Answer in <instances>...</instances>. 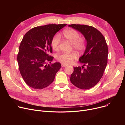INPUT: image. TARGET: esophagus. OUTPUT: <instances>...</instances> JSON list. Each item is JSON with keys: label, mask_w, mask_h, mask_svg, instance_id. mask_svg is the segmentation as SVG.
Instances as JSON below:
<instances>
[{"label": "esophagus", "mask_w": 125, "mask_h": 125, "mask_svg": "<svg viewBox=\"0 0 125 125\" xmlns=\"http://www.w3.org/2000/svg\"><path fill=\"white\" fill-rule=\"evenodd\" d=\"M61 66H62V67H66V66H67V65H66V64H61Z\"/></svg>", "instance_id": "1"}]
</instances>
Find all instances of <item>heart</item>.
I'll return each instance as SVG.
<instances>
[{
	"instance_id": "heart-1",
	"label": "heart",
	"mask_w": 125,
	"mask_h": 125,
	"mask_svg": "<svg viewBox=\"0 0 125 125\" xmlns=\"http://www.w3.org/2000/svg\"><path fill=\"white\" fill-rule=\"evenodd\" d=\"M63 35L68 41L72 43L74 49L78 52H82L86 48V42L83 38L81 37L79 33L73 29H68L64 31ZM61 42V37L59 34H56L51 41V46L54 50L57 51ZM57 60L64 64L72 63L76 58V54L74 52L66 53L63 52L57 56Z\"/></svg>"
}]
</instances>
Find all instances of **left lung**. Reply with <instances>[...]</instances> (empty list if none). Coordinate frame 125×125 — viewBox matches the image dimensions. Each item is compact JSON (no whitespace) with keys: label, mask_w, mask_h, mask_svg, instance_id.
Instances as JSON below:
<instances>
[{"label":"left lung","mask_w":125,"mask_h":125,"mask_svg":"<svg viewBox=\"0 0 125 125\" xmlns=\"http://www.w3.org/2000/svg\"><path fill=\"white\" fill-rule=\"evenodd\" d=\"M68 26L81 32L87 42L84 53L78 59L83 65L73 68L70 82L81 89H91L99 82L107 64L108 47L105 39L92 26L80 24ZM83 66L86 67L84 69Z\"/></svg>","instance_id":"8db88e82"}]
</instances>
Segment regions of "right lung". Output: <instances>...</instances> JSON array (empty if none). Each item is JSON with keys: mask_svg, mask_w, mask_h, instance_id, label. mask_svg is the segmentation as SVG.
Segmentation results:
<instances>
[{"mask_svg": "<svg viewBox=\"0 0 125 125\" xmlns=\"http://www.w3.org/2000/svg\"><path fill=\"white\" fill-rule=\"evenodd\" d=\"M66 24H49L31 29L24 36L19 47L17 60L20 73L28 86L42 89L54 81L56 73L61 68L60 63L48 64L54 58L52 39Z\"/></svg>", "mask_w": 125, "mask_h": 125, "instance_id": "right-lung-1", "label": "right lung"}]
</instances>
